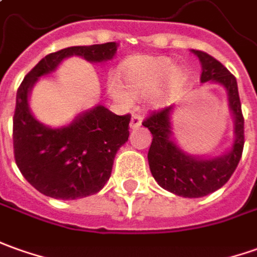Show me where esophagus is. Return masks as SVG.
<instances>
[{
	"instance_id": "34e87169",
	"label": "esophagus",
	"mask_w": 257,
	"mask_h": 257,
	"mask_svg": "<svg viewBox=\"0 0 257 257\" xmlns=\"http://www.w3.org/2000/svg\"><path fill=\"white\" fill-rule=\"evenodd\" d=\"M141 125H142V116H141V114H134V115H132V118H131V123H129L131 129L139 128Z\"/></svg>"
}]
</instances>
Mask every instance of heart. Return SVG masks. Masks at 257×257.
I'll return each instance as SVG.
<instances>
[{
    "mask_svg": "<svg viewBox=\"0 0 257 257\" xmlns=\"http://www.w3.org/2000/svg\"><path fill=\"white\" fill-rule=\"evenodd\" d=\"M119 73L127 90L116 81H109L108 91L115 101L122 104L131 101L129 95L145 97L162 84L152 97V105H165L187 80L186 70L173 64L172 59L166 56H134L122 64Z\"/></svg>",
    "mask_w": 257,
    "mask_h": 257,
    "instance_id": "heart-1",
    "label": "heart"
}]
</instances>
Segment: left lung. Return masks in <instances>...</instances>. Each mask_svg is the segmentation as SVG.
<instances>
[{
  "mask_svg": "<svg viewBox=\"0 0 257 257\" xmlns=\"http://www.w3.org/2000/svg\"><path fill=\"white\" fill-rule=\"evenodd\" d=\"M201 63V83L221 84L228 94V104L233 116V142L228 151L212 158L194 156L184 152L173 139L170 105L143 121V126L151 131L152 145L148 160L152 176L162 188L186 198H200L224 186L238 166L243 143V115L239 99L238 83L228 69L216 59L201 50H191Z\"/></svg>",
  "mask_w": 257,
  "mask_h": 257,
  "instance_id": "left-lung-1",
  "label": "left lung"
}]
</instances>
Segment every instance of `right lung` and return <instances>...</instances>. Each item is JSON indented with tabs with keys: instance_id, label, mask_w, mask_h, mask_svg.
<instances>
[{
	"instance_id": "add662e5",
	"label": "right lung",
	"mask_w": 257,
	"mask_h": 257,
	"mask_svg": "<svg viewBox=\"0 0 257 257\" xmlns=\"http://www.w3.org/2000/svg\"><path fill=\"white\" fill-rule=\"evenodd\" d=\"M118 43L71 46L45 56L17 91L14 153L22 176L42 194L76 200L98 193L109 180L115 155L129 136V115L97 105L78 114L69 125L52 128L35 118L29 95L39 78L55 71L71 56L104 63L116 55Z\"/></svg>"
}]
</instances>
